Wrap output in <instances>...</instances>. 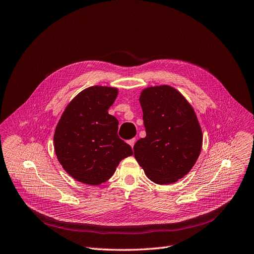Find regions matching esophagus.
Wrapping results in <instances>:
<instances>
[{"mask_svg": "<svg viewBox=\"0 0 254 254\" xmlns=\"http://www.w3.org/2000/svg\"><path fill=\"white\" fill-rule=\"evenodd\" d=\"M128 144L130 145V147L133 148L134 147V145H135V143H136V139H130V140H128Z\"/></svg>", "mask_w": 254, "mask_h": 254, "instance_id": "esophagus-1", "label": "esophagus"}]
</instances>
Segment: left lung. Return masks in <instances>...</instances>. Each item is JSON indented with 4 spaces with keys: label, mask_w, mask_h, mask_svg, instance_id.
Wrapping results in <instances>:
<instances>
[{
    "label": "left lung",
    "mask_w": 254,
    "mask_h": 254,
    "mask_svg": "<svg viewBox=\"0 0 254 254\" xmlns=\"http://www.w3.org/2000/svg\"><path fill=\"white\" fill-rule=\"evenodd\" d=\"M139 102L146 137L136 142L134 157L151 182H178L193 168L202 147V130L194 109L168 85L145 88Z\"/></svg>",
    "instance_id": "1"
}]
</instances>
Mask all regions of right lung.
Here are the masks:
<instances>
[{
	"label": "right lung",
	"mask_w": 254,
	"mask_h": 254,
	"mask_svg": "<svg viewBox=\"0 0 254 254\" xmlns=\"http://www.w3.org/2000/svg\"><path fill=\"white\" fill-rule=\"evenodd\" d=\"M118 89L91 86L66 106L54 134V148L63 169L80 183L97 186L133 154L118 135V120L108 113Z\"/></svg>",
	"instance_id": "1"
}]
</instances>
